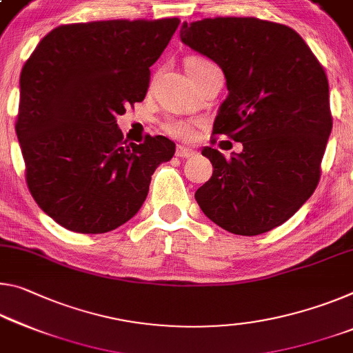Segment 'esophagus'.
<instances>
[{
  "label": "esophagus",
  "mask_w": 353,
  "mask_h": 353,
  "mask_svg": "<svg viewBox=\"0 0 353 353\" xmlns=\"http://www.w3.org/2000/svg\"><path fill=\"white\" fill-rule=\"evenodd\" d=\"M193 154H194L193 150L188 149V148H183V146L176 148V155L181 157V159H190V157H192Z\"/></svg>",
  "instance_id": "1"
}]
</instances>
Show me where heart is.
<instances>
[{"mask_svg": "<svg viewBox=\"0 0 353 353\" xmlns=\"http://www.w3.org/2000/svg\"><path fill=\"white\" fill-rule=\"evenodd\" d=\"M207 59L204 58H190L187 64H199L205 63ZM165 132L168 135L176 137V138H190L194 132V122L185 121V119H170L163 124Z\"/></svg>", "mask_w": 353, "mask_h": 353, "instance_id": "1", "label": "heart"}]
</instances>
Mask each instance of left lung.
Here are the masks:
<instances>
[{"label":"left lung","mask_w":353,"mask_h":353,"mask_svg":"<svg viewBox=\"0 0 353 353\" xmlns=\"http://www.w3.org/2000/svg\"><path fill=\"white\" fill-rule=\"evenodd\" d=\"M181 39L225 72L229 96L212 133L243 146L231 159L203 149L214 172L194 198L229 232L272 231L306 203L321 181L333 127L325 70L292 28L254 17L183 23Z\"/></svg>","instance_id":"left-lung-1"}]
</instances>
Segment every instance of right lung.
<instances>
[{
    "label": "right lung",
    "mask_w": 353,
    "mask_h": 353,
    "mask_svg": "<svg viewBox=\"0 0 353 353\" xmlns=\"http://www.w3.org/2000/svg\"><path fill=\"white\" fill-rule=\"evenodd\" d=\"M181 20L61 25L21 69L15 122L28 188L65 229L102 234L124 225L176 144L161 135L127 143L116 117L146 97L150 70Z\"/></svg>",
    "instance_id": "add662e5"
}]
</instances>
